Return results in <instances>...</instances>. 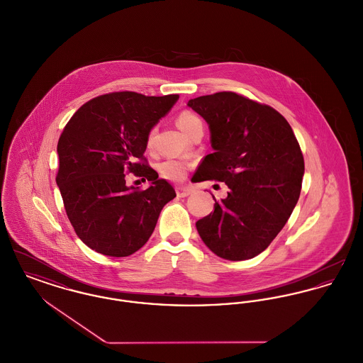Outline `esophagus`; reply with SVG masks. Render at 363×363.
I'll list each match as a JSON object with an SVG mask.
<instances>
[{"label":"esophagus","instance_id":"34e87169","mask_svg":"<svg viewBox=\"0 0 363 363\" xmlns=\"http://www.w3.org/2000/svg\"><path fill=\"white\" fill-rule=\"evenodd\" d=\"M175 192H177L178 197H188L189 194H192V189H191V188H186V186H178V188L175 189Z\"/></svg>","mask_w":363,"mask_h":363}]
</instances>
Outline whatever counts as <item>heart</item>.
I'll list each match as a JSON object with an SVG mask.
<instances>
[{
    "instance_id": "b5f03b06",
    "label": "heart",
    "mask_w": 363,
    "mask_h": 363,
    "mask_svg": "<svg viewBox=\"0 0 363 363\" xmlns=\"http://www.w3.org/2000/svg\"><path fill=\"white\" fill-rule=\"evenodd\" d=\"M177 123H178L179 128H181L186 135H188V134L192 131V128H196L197 125H203L201 119H200L197 115H194L192 112H188V111L179 113V116H178V119H177ZM153 133H155V131L152 130L150 133V135H148V140H147L148 147H150L152 143H153ZM189 167H191V164H189L188 162L182 160V159H167V160H164V162L160 164L159 169H160V172H162L163 177H166L167 179H171V181L178 182V181H182V179L186 177V172H188Z\"/></svg>"
}]
</instances>
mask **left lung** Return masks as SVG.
Here are the masks:
<instances>
[{"label":"left lung","instance_id":"8db88e82","mask_svg":"<svg viewBox=\"0 0 363 363\" xmlns=\"http://www.w3.org/2000/svg\"><path fill=\"white\" fill-rule=\"evenodd\" d=\"M208 125L213 152L193 182L215 179L229 188L213 211L196 222L203 242L226 260L263 252L298 203L304 159L294 130L274 108L233 91L188 101Z\"/></svg>","mask_w":363,"mask_h":363}]
</instances>
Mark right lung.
<instances>
[{"label":"right lung","mask_w":363,"mask_h":363,"mask_svg":"<svg viewBox=\"0 0 363 363\" xmlns=\"http://www.w3.org/2000/svg\"><path fill=\"white\" fill-rule=\"evenodd\" d=\"M178 99L109 93L87 101L63 130L56 184L75 233L96 252L113 257L137 252L175 197L170 184L145 163L144 152L150 130ZM126 172L147 177L150 188L128 187Z\"/></svg>","instance_id":"add662e5"}]
</instances>
